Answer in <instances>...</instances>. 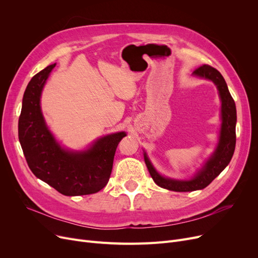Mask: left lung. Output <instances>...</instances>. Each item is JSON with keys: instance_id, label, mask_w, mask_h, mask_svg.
<instances>
[{"instance_id": "left-lung-1", "label": "left lung", "mask_w": 258, "mask_h": 258, "mask_svg": "<svg viewBox=\"0 0 258 258\" xmlns=\"http://www.w3.org/2000/svg\"><path fill=\"white\" fill-rule=\"evenodd\" d=\"M194 75L211 80L219 90L222 101V125L219 143L214 153L190 180H175L163 177L155 169L151 161L148 160L146 153H144L145 164L155 183L162 188L178 192L195 191L207 187L230 163L234 154L236 143V107L224 77L218 70L208 64H203L198 68L195 70Z\"/></svg>"}]
</instances>
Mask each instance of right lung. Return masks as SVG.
Masks as SVG:
<instances>
[{
	"label": "right lung",
	"mask_w": 258,
	"mask_h": 258,
	"mask_svg": "<svg viewBox=\"0 0 258 258\" xmlns=\"http://www.w3.org/2000/svg\"><path fill=\"white\" fill-rule=\"evenodd\" d=\"M56 63L35 74L27 86L19 119V139L35 177L63 196L96 194L107 184L116 148L124 132L107 135L88 150L71 152L62 148L49 131L40 108V95Z\"/></svg>",
	"instance_id": "add662e5"
}]
</instances>
